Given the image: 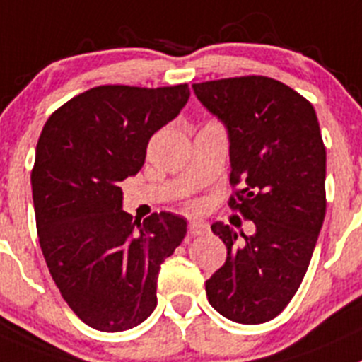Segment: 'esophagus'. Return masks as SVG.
<instances>
[{"label": "esophagus", "mask_w": 362, "mask_h": 362, "mask_svg": "<svg viewBox=\"0 0 362 362\" xmlns=\"http://www.w3.org/2000/svg\"><path fill=\"white\" fill-rule=\"evenodd\" d=\"M188 233H190L192 236L204 235V233H208V223H206L204 220H199V218L190 220V226H188Z\"/></svg>", "instance_id": "obj_1"}]
</instances>
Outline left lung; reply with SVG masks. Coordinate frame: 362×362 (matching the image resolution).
Segmentation results:
<instances>
[{
	"label": "left lung",
	"mask_w": 362,
	"mask_h": 362,
	"mask_svg": "<svg viewBox=\"0 0 362 362\" xmlns=\"http://www.w3.org/2000/svg\"><path fill=\"white\" fill-rule=\"evenodd\" d=\"M201 105L226 126L229 206L254 222L238 238L215 222L227 259L206 281L215 311L256 325L290 304L308 272L325 218V147L316 112L298 92L264 76L192 85Z\"/></svg>",
	"instance_id": "1"
}]
</instances>
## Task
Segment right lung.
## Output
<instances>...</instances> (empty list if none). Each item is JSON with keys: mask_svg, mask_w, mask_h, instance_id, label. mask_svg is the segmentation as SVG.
Returning <instances> with one entry per match:
<instances>
[{"mask_svg": "<svg viewBox=\"0 0 362 362\" xmlns=\"http://www.w3.org/2000/svg\"><path fill=\"white\" fill-rule=\"evenodd\" d=\"M188 85H103L76 95L44 124L32 170L40 249L69 308L103 332L142 323L158 304L161 263L187 220L122 209L119 183L146 161L151 136L188 103Z\"/></svg>", "mask_w": 362, "mask_h": 362, "instance_id": "1", "label": "right lung"}]
</instances>
